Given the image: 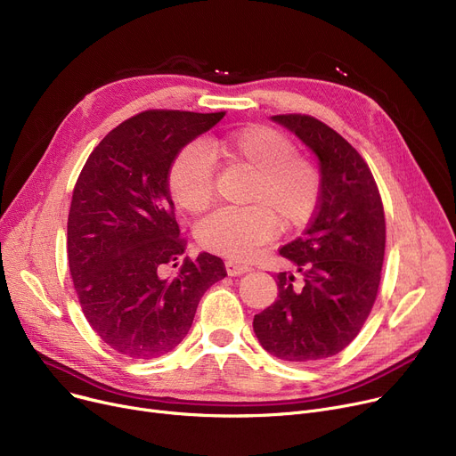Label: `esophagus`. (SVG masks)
Listing matches in <instances>:
<instances>
[{"label":"esophagus","instance_id":"1","mask_svg":"<svg viewBox=\"0 0 456 456\" xmlns=\"http://www.w3.org/2000/svg\"><path fill=\"white\" fill-rule=\"evenodd\" d=\"M225 270H227V275H231V277H236V275H242V273L251 272V268L248 265H244V262H238V260H227L225 262Z\"/></svg>","mask_w":456,"mask_h":456}]
</instances>
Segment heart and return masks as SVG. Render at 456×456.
Returning a JSON list of instances; mask_svg holds the SVG:
<instances>
[{"label":"heart","mask_w":456,"mask_h":456,"mask_svg":"<svg viewBox=\"0 0 456 456\" xmlns=\"http://www.w3.org/2000/svg\"><path fill=\"white\" fill-rule=\"evenodd\" d=\"M248 172L244 201L238 208H218L196 227L201 248L231 258H246L265 244L277 227H301L313 218L322 200L318 166L296 153L294 143L275 129L248 126L222 136H210L205 146L191 143L174 159L167 186L175 205L200 214L214 200V166Z\"/></svg>","instance_id":"heart-1"}]
</instances>
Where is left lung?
<instances>
[{"mask_svg": "<svg viewBox=\"0 0 456 456\" xmlns=\"http://www.w3.org/2000/svg\"><path fill=\"white\" fill-rule=\"evenodd\" d=\"M318 159L322 200L303 236L281 248L303 277L277 275V299L253 320L260 346L286 362H313L340 353L375 303L387 224L375 179L347 140L320 119L279 114Z\"/></svg>", "mask_w": 456, "mask_h": 456, "instance_id": "1", "label": "left lung"}]
</instances>
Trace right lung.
<instances>
[{"instance_id": "1", "label": "right lung", "mask_w": 456, "mask_h": 456, "mask_svg": "<svg viewBox=\"0 0 456 456\" xmlns=\"http://www.w3.org/2000/svg\"><path fill=\"white\" fill-rule=\"evenodd\" d=\"M224 112L146 110L112 129L77 179L68 214V265L83 313L98 337L131 358H157L183 342L224 260H183L167 174L179 151Z\"/></svg>"}]
</instances>
